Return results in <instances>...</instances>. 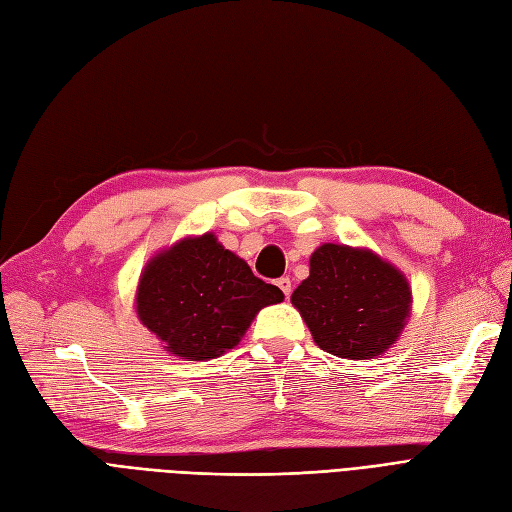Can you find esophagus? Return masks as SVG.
Masks as SVG:
<instances>
[{
	"label": "esophagus",
	"instance_id": "esophagus-1",
	"mask_svg": "<svg viewBox=\"0 0 512 512\" xmlns=\"http://www.w3.org/2000/svg\"><path fill=\"white\" fill-rule=\"evenodd\" d=\"M275 284H278V288L282 290V293H284V297L288 299V295H290V290H293V284H290V280L288 278H280L278 282H275Z\"/></svg>",
	"mask_w": 512,
	"mask_h": 512
}]
</instances>
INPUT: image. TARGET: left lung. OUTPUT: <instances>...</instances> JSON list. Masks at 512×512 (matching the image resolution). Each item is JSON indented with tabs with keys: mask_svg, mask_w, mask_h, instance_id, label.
<instances>
[{
	"mask_svg": "<svg viewBox=\"0 0 512 512\" xmlns=\"http://www.w3.org/2000/svg\"><path fill=\"white\" fill-rule=\"evenodd\" d=\"M407 275L368 247L323 243L310 275L290 295L314 342L336 357L383 355L411 316Z\"/></svg>",
	"mask_w": 512,
	"mask_h": 512,
	"instance_id": "left-lung-1",
	"label": "left lung"
}]
</instances>
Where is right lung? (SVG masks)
Wrapping results in <instances>:
<instances>
[{"instance_id": "add662e5", "label": "right lung", "mask_w": 512, "mask_h": 512, "mask_svg": "<svg viewBox=\"0 0 512 512\" xmlns=\"http://www.w3.org/2000/svg\"><path fill=\"white\" fill-rule=\"evenodd\" d=\"M284 293L262 282L213 232L185 237L146 262L135 290V314L163 349L206 362L234 349L256 314Z\"/></svg>"}]
</instances>
